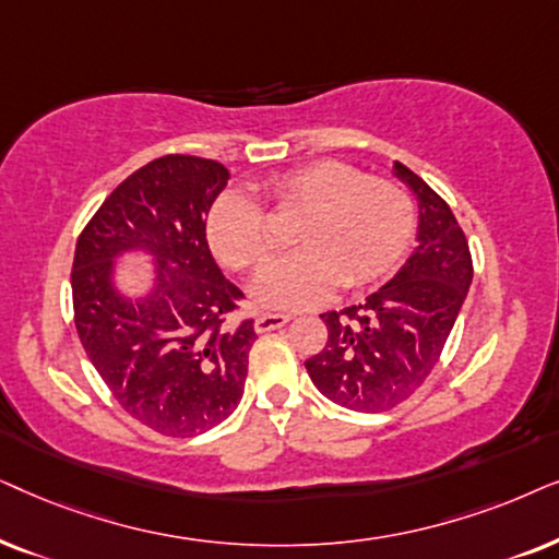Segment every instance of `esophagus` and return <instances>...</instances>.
<instances>
[{"label": "esophagus", "instance_id": "obj_1", "mask_svg": "<svg viewBox=\"0 0 559 559\" xmlns=\"http://www.w3.org/2000/svg\"><path fill=\"white\" fill-rule=\"evenodd\" d=\"M288 322H292V317H288V314H275V311H265V314H260L255 319V332L265 334V332L281 330V326H286Z\"/></svg>", "mask_w": 559, "mask_h": 559}]
</instances>
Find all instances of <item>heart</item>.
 Wrapping results in <instances>:
<instances>
[{
    "label": "heart",
    "instance_id": "obj_1",
    "mask_svg": "<svg viewBox=\"0 0 559 559\" xmlns=\"http://www.w3.org/2000/svg\"><path fill=\"white\" fill-rule=\"evenodd\" d=\"M275 210L301 212L294 227L299 250L265 265L250 294L260 307L307 309L337 284L360 288L399 265L414 235L408 193L389 178L366 176L342 160H317L267 183ZM206 240L222 263L248 271L273 250L265 212L250 193L227 189L204 219Z\"/></svg>",
    "mask_w": 559,
    "mask_h": 559
}]
</instances>
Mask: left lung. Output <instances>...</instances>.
Returning <instances> with one entry per match:
<instances>
[{
	"label": "left lung",
	"mask_w": 559,
	"mask_h": 559,
	"mask_svg": "<svg viewBox=\"0 0 559 559\" xmlns=\"http://www.w3.org/2000/svg\"><path fill=\"white\" fill-rule=\"evenodd\" d=\"M419 206L416 248L362 304L322 314L326 345L304 366L319 393L349 412L376 414L406 401L440 360L473 281L455 214L412 168L393 160Z\"/></svg>",
	"instance_id": "left-lung-1"
}]
</instances>
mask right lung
<instances>
[{"instance_id":"add662e5","label":"right lung","mask_w":559,"mask_h":559,"mask_svg":"<svg viewBox=\"0 0 559 559\" xmlns=\"http://www.w3.org/2000/svg\"><path fill=\"white\" fill-rule=\"evenodd\" d=\"M227 168L163 155L124 178L84 227L73 255V314L88 360L130 416L160 435L217 427L245 393L255 330L227 324L242 292L222 275L204 219ZM145 257L152 284L130 297L116 265Z\"/></svg>"}]
</instances>
